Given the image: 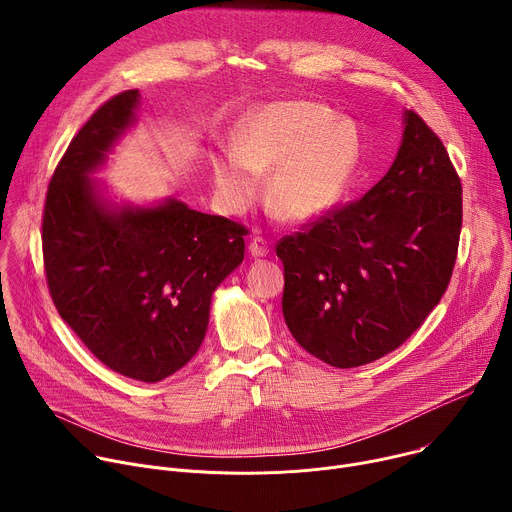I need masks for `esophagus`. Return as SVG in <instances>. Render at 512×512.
Returning <instances> with one entry per match:
<instances>
[{
    "instance_id": "34e87169",
    "label": "esophagus",
    "mask_w": 512,
    "mask_h": 512,
    "mask_svg": "<svg viewBox=\"0 0 512 512\" xmlns=\"http://www.w3.org/2000/svg\"><path fill=\"white\" fill-rule=\"evenodd\" d=\"M267 253H269L267 241L261 239V237H253L251 243H249V255L253 259H263V257H267Z\"/></svg>"
}]
</instances>
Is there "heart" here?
Segmentation results:
<instances>
[{
  "label": "heart",
  "mask_w": 512,
  "mask_h": 512,
  "mask_svg": "<svg viewBox=\"0 0 512 512\" xmlns=\"http://www.w3.org/2000/svg\"><path fill=\"white\" fill-rule=\"evenodd\" d=\"M360 160V133L350 119L310 101H281L243 117L231 152L212 158L221 204L243 212L271 172L269 200L291 221H316L344 196Z\"/></svg>",
  "instance_id": "heart-1"
}]
</instances>
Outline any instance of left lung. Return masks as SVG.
Returning <instances> with one entry per match:
<instances>
[{
  "label": "left lung",
  "mask_w": 512,
  "mask_h": 512,
  "mask_svg": "<svg viewBox=\"0 0 512 512\" xmlns=\"http://www.w3.org/2000/svg\"><path fill=\"white\" fill-rule=\"evenodd\" d=\"M460 231L462 184L450 156L405 111L389 172L360 200L279 241L291 336L336 369L389 354L446 294Z\"/></svg>",
  "instance_id": "obj_1"
}]
</instances>
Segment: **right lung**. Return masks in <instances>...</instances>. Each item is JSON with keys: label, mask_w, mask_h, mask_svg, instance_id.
<instances>
[{"label": "right lung", "mask_w": 512, "mask_h": 512, "mask_svg": "<svg viewBox=\"0 0 512 512\" xmlns=\"http://www.w3.org/2000/svg\"><path fill=\"white\" fill-rule=\"evenodd\" d=\"M139 101L137 89L113 97L70 141L48 186L42 251L60 318L115 373L158 383L198 352L247 231L172 196L111 198L93 174L137 123Z\"/></svg>", "instance_id": "add662e5"}]
</instances>
